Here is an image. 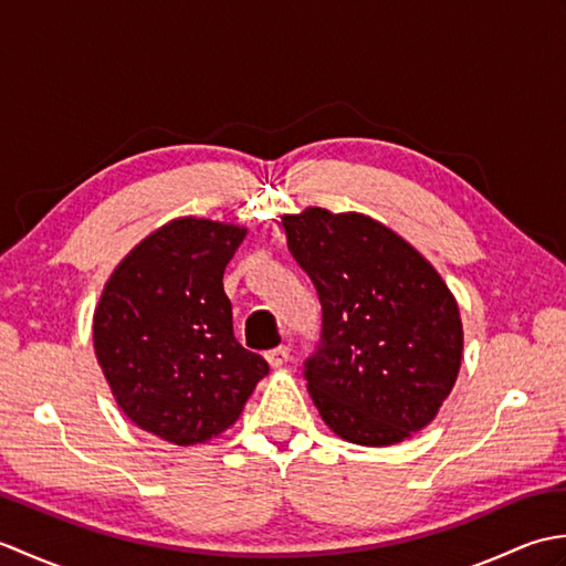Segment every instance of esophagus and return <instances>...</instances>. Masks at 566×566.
<instances>
[{"instance_id": "esophagus-1", "label": "esophagus", "mask_w": 566, "mask_h": 566, "mask_svg": "<svg viewBox=\"0 0 566 566\" xmlns=\"http://www.w3.org/2000/svg\"><path fill=\"white\" fill-rule=\"evenodd\" d=\"M268 363L272 365V367H282V365H286L290 363V347L286 345H280V347H272V350H268Z\"/></svg>"}]
</instances>
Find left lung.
<instances>
[{"label": "left lung", "mask_w": 566, "mask_h": 566, "mask_svg": "<svg viewBox=\"0 0 566 566\" xmlns=\"http://www.w3.org/2000/svg\"><path fill=\"white\" fill-rule=\"evenodd\" d=\"M316 286L323 326L304 363L308 394L340 438L381 448L426 428L462 365V321L436 268L365 213L282 216Z\"/></svg>", "instance_id": "left-lung-1"}]
</instances>
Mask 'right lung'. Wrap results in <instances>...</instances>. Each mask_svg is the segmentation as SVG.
<instances>
[{"instance_id":"right-lung-1","label":"right lung","mask_w":566,"mask_h":566,"mask_svg":"<svg viewBox=\"0 0 566 566\" xmlns=\"http://www.w3.org/2000/svg\"><path fill=\"white\" fill-rule=\"evenodd\" d=\"M245 228L175 219L128 252L94 311V353L122 411L175 444L233 426L270 365L233 335L223 270Z\"/></svg>"}]
</instances>
